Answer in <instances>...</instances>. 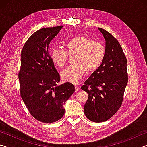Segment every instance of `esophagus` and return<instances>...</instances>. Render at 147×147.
Here are the masks:
<instances>
[{"label":"esophagus","instance_id":"obj_1","mask_svg":"<svg viewBox=\"0 0 147 147\" xmlns=\"http://www.w3.org/2000/svg\"><path fill=\"white\" fill-rule=\"evenodd\" d=\"M79 89H80V87L78 86H75V91L77 92L79 91Z\"/></svg>","mask_w":147,"mask_h":147}]
</instances>
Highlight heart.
I'll return each instance as SVG.
<instances>
[{"label":"heart","instance_id":"obj_1","mask_svg":"<svg viewBox=\"0 0 147 147\" xmlns=\"http://www.w3.org/2000/svg\"><path fill=\"white\" fill-rule=\"evenodd\" d=\"M66 50L54 49L51 52L52 61L59 68L63 67L68 56H73V65L61 72L63 80L76 84L85 73H92L100 67L105 57L102 43L85 36H75L65 43Z\"/></svg>","mask_w":147,"mask_h":147}]
</instances>
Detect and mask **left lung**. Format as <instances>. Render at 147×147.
I'll return each mask as SVG.
<instances>
[{"mask_svg":"<svg viewBox=\"0 0 147 147\" xmlns=\"http://www.w3.org/2000/svg\"><path fill=\"white\" fill-rule=\"evenodd\" d=\"M106 41L105 57L81 89L88 94L84 104L86 117L94 123L110 119L121 107L128 83L127 59L121 45L105 30L98 28Z\"/></svg>","mask_w":147,"mask_h":147,"instance_id":"1","label":"left lung"}]
</instances>
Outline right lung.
Here are the masks:
<instances>
[{
	"instance_id": "add662e5",
	"label": "right lung",
	"mask_w": 147,
	"mask_h": 147,
	"mask_svg": "<svg viewBox=\"0 0 147 147\" xmlns=\"http://www.w3.org/2000/svg\"><path fill=\"white\" fill-rule=\"evenodd\" d=\"M62 27L36 31L26 41L21 54V98L31 115L45 123H54L63 117V104L75 91L70 82L56 86L60 77L49 55V45Z\"/></svg>"
}]
</instances>
